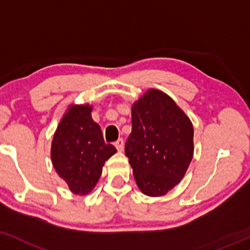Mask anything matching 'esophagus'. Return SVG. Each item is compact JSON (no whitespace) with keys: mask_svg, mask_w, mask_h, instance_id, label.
<instances>
[{"mask_svg":"<svg viewBox=\"0 0 250 250\" xmlns=\"http://www.w3.org/2000/svg\"><path fill=\"white\" fill-rule=\"evenodd\" d=\"M114 146H115L117 151H122L123 148H125V141H123L122 138H119V140H117L116 142L114 143Z\"/></svg>","mask_w":250,"mask_h":250,"instance_id":"obj_1","label":"esophagus"}]
</instances>
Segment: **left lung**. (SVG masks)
Segmentation results:
<instances>
[{
	"mask_svg": "<svg viewBox=\"0 0 250 250\" xmlns=\"http://www.w3.org/2000/svg\"><path fill=\"white\" fill-rule=\"evenodd\" d=\"M193 125L167 93L150 88L131 106L125 156L142 193L162 197L184 178L193 157Z\"/></svg>",
	"mask_w": 250,
	"mask_h": 250,
	"instance_id": "1",
	"label": "left lung"
}]
</instances>
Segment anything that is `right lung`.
<instances>
[{
    "label": "right lung",
    "mask_w": 250,
    "mask_h": 250,
    "mask_svg": "<svg viewBox=\"0 0 250 250\" xmlns=\"http://www.w3.org/2000/svg\"><path fill=\"white\" fill-rule=\"evenodd\" d=\"M92 110L89 104H70L51 143L53 167L78 195L92 192L104 162L116 154L115 146L104 143L100 125L92 119Z\"/></svg>",
    "instance_id": "obj_1"
}]
</instances>
